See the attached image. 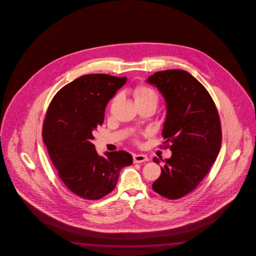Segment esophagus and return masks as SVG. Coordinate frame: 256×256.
<instances>
[{
  "label": "esophagus",
  "instance_id": "esophagus-1",
  "mask_svg": "<svg viewBox=\"0 0 256 256\" xmlns=\"http://www.w3.org/2000/svg\"><path fill=\"white\" fill-rule=\"evenodd\" d=\"M148 160L147 156L142 155V154H134V163H142V162H145V161Z\"/></svg>",
  "mask_w": 256,
  "mask_h": 256
}]
</instances>
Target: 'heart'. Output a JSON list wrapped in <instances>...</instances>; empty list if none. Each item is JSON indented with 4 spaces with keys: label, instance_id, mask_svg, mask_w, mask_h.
I'll return each instance as SVG.
<instances>
[{
    "label": "heart",
    "instance_id": "heart-1",
    "mask_svg": "<svg viewBox=\"0 0 256 256\" xmlns=\"http://www.w3.org/2000/svg\"><path fill=\"white\" fill-rule=\"evenodd\" d=\"M132 98L134 100L135 104H152L156 106L158 103V95L156 91L146 85H139L135 87L132 91Z\"/></svg>",
    "mask_w": 256,
    "mask_h": 256
}]
</instances>
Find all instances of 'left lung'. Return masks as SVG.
I'll return each mask as SVG.
<instances>
[{
    "mask_svg": "<svg viewBox=\"0 0 256 256\" xmlns=\"http://www.w3.org/2000/svg\"><path fill=\"white\" fill-rule=\"evenodd\" d=\"M147 82L165 98L162 136L164 148L172 150L170 158H153L164 166L152 189L168 199H179L198 186L217 158L222 140L220 116L208 90L186 70L158 72Z\"/></svg>",
    "mask_w": 256,
    "mask_h": 256,
    "instance_id": "8db88e82",
    "label": "left lung"
}]
</instances>
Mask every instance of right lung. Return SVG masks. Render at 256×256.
Instances as JSON below:
<instances>
[{"label": "right lung", "instance_id": "obj_1", "mask_svg": "<svg viewBox=\"0 0 256 256\" xmlns=\"http://www.w3.org/2000/svg\"><path fill=\"white\" fill-rule=\"evenodd\" d=\"M126 77L84 75L52 98L44 121V143L62 182L74 194L96 200L116 186L120 170L132 164L124 150L98 156L92 143L104 122V109Z\"/></svg>", "mask_w": 256, "mask_h": 256}]
</instances>
